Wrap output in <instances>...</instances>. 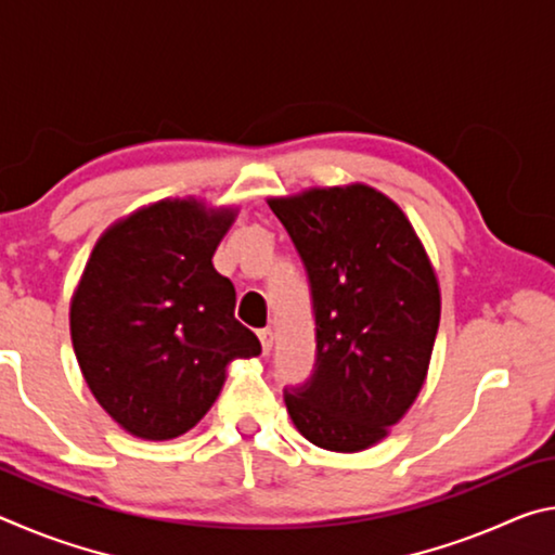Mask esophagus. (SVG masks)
<instances>
[{"label":"esophagus","instance_id":"esophagus-1","mask_svg":"<svg viewBox=\"0 0 555 555\" xmlns=\"http://www.w3.org/2000/svg\"><path fill=\"white\" fill-rule=\"evenodd\" d=\"M257 335H259L261 350H264V354H269V352H271V347H274V333H271L269 327H261V331H259Z\"/></svg>","mask_w":555,"mask_h":555}]
</instances>
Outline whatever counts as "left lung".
Instances as JSON below:
<instances>
[{"instance_id": "obj_1", "label": "left lung", "mask_w": 555, "mask_h": 555, "mask_svg": "<svg viewBox=\"0 0 555 555\" xmlns=\"http://www.w3.org/2000/svg\"><path fill=\"white\" fill-rule=\"evenodd\" d=\"M269 208L311 281L315 370L284 401L298 434L333 453L389 436L424 387L440 288L416 230L372 185L311 188Z\"/></svg>"}]
</instances>
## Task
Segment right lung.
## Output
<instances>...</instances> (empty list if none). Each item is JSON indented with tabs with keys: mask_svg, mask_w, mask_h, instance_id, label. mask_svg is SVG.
Returning <instances> with one entry per match:
<instances>
[{
	"mask_svg": "<svg viewBox=\"0 0 555 555\" xmlns=\"http://www.w3.org/2000/svg\"><path fill=\"white\" fill-rule=\"evenodd\" d=\"M237 210L166 198L98 240L70 300V337L92 397L127 434L171 440L220 397L228 364L257 357L212 255Z\"/></svg>",
	"mask_w": 555,
	"mask_h": 555,
	"instance_id": "1",
	"label": "right lung"
}]
</instances>
